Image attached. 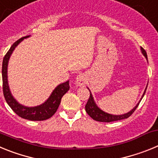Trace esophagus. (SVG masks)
Listing matches in <instances>:
<instances>
[{"label":"esophagus","instance_id":"1","mask_svg":"<svg viewBox=\"0 0 158 158\" xmlns=\"http://www.w3.org/2000/svg\"><path fill=\"white\" fill-rule=\"evenodd\" d=\"M86 82V77L84 74H79L76 78V83L77 85L82 86L84 85Z\"/></svg>","mask_w":158,"mask_h":158}]
</instances>
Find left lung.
I'll use <instances>...</instances> for the list:
<instances>
[{"instance_id": "left-lung-1", "label": "left lung", "mask_w": 158, "mask_h": 158, "mask_svg": "<svg viewBox=\"0 0 158 158\" xmlns=\"http://www.w3.org/2000/svg\"><path fill=\"white\" fill-rule=\"evenodd\" d=\"M141 51H142V54L146 57V58L147 59V54H146V51H145L144 49L141 47ZM147 88V87H146ZM146 88L145 89L144 93L142 95V98L141 100H139V102L137 104V105L134 107L133 109L130 111L129 112L126 113V114H123V115H111V114H108V113L105 112V111H102L101 109H100L97 105L95 103L94 100H93V95H92L91 92H90V96H89V100H88L87 104L85 105V111L86 112L88 113V115L89 116L91 117L92 118H93L94 120L96 121H99V122H104V123H110V122H113V121H118V120H121V119H124V118H127L128 117L131 116L132 114H133L134 111H135L138 106H139V103L142 100V97L144 96L145 93H146Z\"/></svg>"}]
</instances>
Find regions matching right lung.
Returning a JSON list of instances; mask_svg holds the SVG:
<instances>
[{
    "instance_id": "add662e5",
    "label": "right lung",
    "mask_w": 158,
    "mask_h": 158,
    "mask_svg": "<svg viewBox=\"0 0 158 158\" xmlns=\"http://www.w3.org/2000/svg\"><path fill=\"white\" fill-rule=\"evenodd\" d=\"M30 35L25 36L18 40L16 43L12 44L8 50L5 56L4 57L2 62V81H3V93L6 100L7 104L13 110L16 115L21 118L31 121H43L51 118L58 110V106L61 103L62 97L69 89V81L65 83L60 84L54 89L50 97L43 104L35 107H26L19 104L16 100L12 96L9 89L8 83V63L12 54L17 45L23 39L29 37Z\"/></svg>"
}]
</instances>
